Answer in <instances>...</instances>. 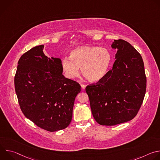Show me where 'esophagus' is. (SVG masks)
<instances>
[{"label":"esophagus","instance_id":"obj_1","mask_svg":"<svg viewBox=\"0 0 160 160\" xmlns=\"http://www.w3.org/2000/svg\"><path fill=\"white\" fill-rule=\"evenodd\" d=\"M81 87H82V88L83 90H84L85 88V87H86V85H84V84H81Z\"/></svg>","mask_w":160,"mask_h":160}]
</instances>
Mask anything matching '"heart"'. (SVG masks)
Here are the masks:
<instances>
[{"mask_svg": "<svg viewBox=\"0 0 160 160\" xmlns=\"http://www.w3.org/2000/svg\"><path fill=\"white\" fill-rule=\"evenodd\" d=\"M112 61L109 50L98 46H81L73 49L70 57L61 59V68L65 77L73 79L79 75L89 82H98L106 75Z\"/></svg>", "mask_w": 160, "mask_h": 160, "instance_id": "b5f03b06", "label": "heart"}]
</instances>
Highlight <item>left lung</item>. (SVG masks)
Masks as SVG:
<instances>
[{
  "label": "left lung",
  "mask_w": 160,
  "mask_h": 160,
  "mask_svg": "<svg viewBox=\"0 0 160 160\" xmlns=\"http://www.w3.org/2000/svg\"><path fill=\"white\" fill-rule=\"evenodd\" d=\"M111 47L117 51L112 69L103 79L85 88L95 120L107 126L132 120L142 104L146 90L141 54L122 39L115 40Z\"/></svg>",
  "instance_id": "obj_1"
}]
</instances>
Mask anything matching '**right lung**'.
Instances as JSON below:
<instances>
[{
	"mask_svg": "<svg viewBox=\"0 0 160 160\" xmlns=\"http://www.w3.org/2000/svg\"><path fill=\"white\" fill-rule=\"evenodd\" d=\"M43 47L33 48L19 59L15 91L24 115L38 127L55 132L70 125L81 86L64 77L61 60L45 56Z\"/></svg>",
	"mask_w": 160,
	"mask_h": 160,
	"instance_id": "right-lung-1",
	"label": "right lung"
}]
</instances>
